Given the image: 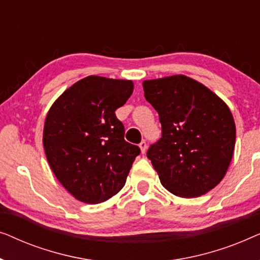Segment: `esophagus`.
Listing matches in <instances>:
<instances>
[{
  "label": "esophagus",
  "instance_id": "obj_1",
  "mask_svg": "<svg viewBox=\"0 0 260 260\" xmlns=\"http://www.w3.org/2000/svg\"><path fill=\"white\" fill-rule=\"evenodd\" d=\"M147 142L145 141H142L141 143H140V148H141V151H142V154H144L145 151H147Z\"/></svg>",
  "mask_w": 260,
  "mask_h": 260
}]
</instances>
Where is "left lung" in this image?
<instances>
[{
    "label": "left lung",
    "instance_id": "left-lung-1",
    "mask_svg": "<svg viewBox=\"0 0 260 260\" xmlns=\"http://www.w3.org/2000/svg\"><path fill=\"white\" fill-rule=\"evenodd\" d=\"M144 97L158 112L162 136L147 156L162 186L181 198L201 197L223 179L236 144L225 102L186 76L145 80Z\"/></svg>",
    "mask_w": 260,
    "mask_h": 260
}]
</instances>
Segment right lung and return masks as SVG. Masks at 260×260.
I'll use <instances>...</instances> for the list:
<instances>
[{"mask_svg": "<svg viewBox=\"0 0 260 260\" xmlns=\"http://www.w3.org/2000/svg\"><path fill=\"white\" fill-rule=\"evenodd\" d=\"M133 91L131 80L90 76L49 109L42 138L46 157L59 182L79 201H106L125 184L141 149L124 140L115 111Z\"/></svg>", "mask_w": 260, "mask_h": 260, "instance_id": "1", "label": "right lung"}]
</instances>
